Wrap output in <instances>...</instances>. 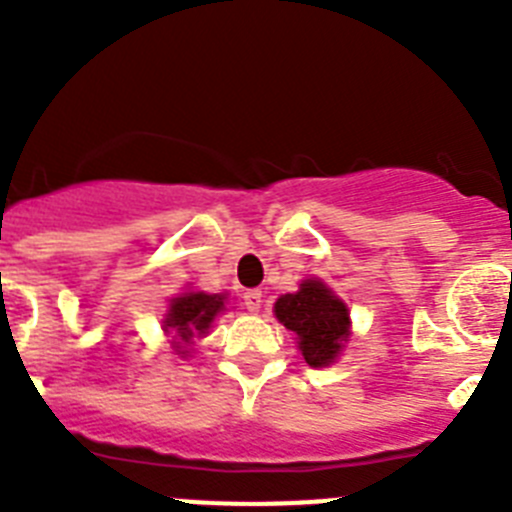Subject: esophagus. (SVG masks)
<instances>
[{"label":"esophagus","mask_w":512,"mask_h":512,"mask_svg":"<svg viewBox=\"0 0 512 512\" xmlns=\"http://www.w3.org/2000/svg\"><path fill=\"white\" fill-rule=\"evenodd\" d=\"M261 292L259 289H246L243 292V305H246L248 312H259L261 310Z\"/></svg>","instance_id":"obj_1"}]
</instances>
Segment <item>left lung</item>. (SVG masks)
Instances as JSON below:
<instances>
[{
	"instance_id": "1",
	"label": "left lung",
	"mask_w": 512,
	"mask_h": 512,
	"mask_svg": "<svg viewBox=\"0 0 512 512\" xmlns=\"http://www.w3.org/2000/svg\"><path fill=\"white\" fill-rule=\"evenodd\" d=\"M274 312L300 338V351L310 366H328L348 338L346 305L318 279H307L295 295L279 297Z\"/></svg>"
}]
</instances>
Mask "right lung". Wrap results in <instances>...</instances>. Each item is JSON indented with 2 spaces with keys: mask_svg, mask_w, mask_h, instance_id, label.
Masks as SVG:
<instances>
[{
  "mask_svg": "<svg viewBox=\"0 0 512 512\" xmlns=\"http://www.w3.org/2000/svg\"><path fill=\"white\" fill-rule=\"evenodd\" d=\"M223 300V295H205V292H189V295L171 300V310L164 320V328L174 330L179 354H189V351H184V346L192 343L197 333H205L210 328L217 312L223 310Z\"/></svg>",
  "mask_w": 512,
  "mask_h": 512,
  "instance_id": "add662e5",
  "label": "right lung"
}]
</instances>
